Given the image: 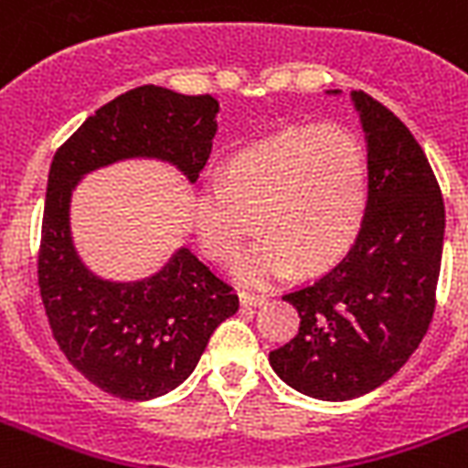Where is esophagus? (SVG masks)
<instances>
[{"instance_id": "obj_1", "label": "esophagus", "mask_w": 468, "mask_h": 468, "mask_svg": "<svg viewBox=\"0 0 468 468\" xmlns=\"http://www.w3.org/2000/svg\"><path fill=\"white\" fill-rule=\"evenodd\" d=\"M267 301H270V299H267L264 293L240 292V303H242V306H264Z\"/></svg>"}]
</instances>
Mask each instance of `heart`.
<instances>
[{"label":"heart","instance_id":"1","mask_svg":"<svg viewBox=\"0 0 468 468\" xmlns=\"http://www.w3.org/2000/svg\"><path fill=\"white\" fill-rule=\"evenodd\" d=\"M367 208V165L345 128H289L235 153L218 182L194 197V228L211 260L228 262L250 233H260L233 264L252 286L277 282L293 264L303 271L335 262L352 245Z\"/></svg>","mask_w":468,"mask_h":468}]
</instances>
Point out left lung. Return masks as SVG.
I'll return each mask as SVG.
<instances>
[{"instance_id": "obj_1", "label": "left lung", "mask_w": 468, "mask_h": 468, "mask_svg": "<svg viewBox=\"0 0 468 468\" xmlns=\"http://www.w3.org/2000/svg\"><path fill=\"white\" fill-rule=\"evenodd\" d=\"M349 99L367 141L362 228L340 262L286 293L301 327L270 352L279 378L318 400L359 399L408 362L435 313L442 264L444 201L428 157L377 99Z\"/></svg>"}]
</instances>
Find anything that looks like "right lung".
I'll return each instance as SVG.
<instances>
[{
    "instance_id": "right-lung-1",
    "label": "right lung",
    "mask_w": 468,
    "mask_h": 468,
    "mask_svg": "<svg viewBox=\"0 0 468 468\" xmlns=\"http://www.w3.org/2000/svg\"><path fill=\"white\" fill-rule=\"evenodd\" d=\"M218 112L211 94L135 87L84 121L48 172L40 299L69 364L116 399L150 400L176 388L240 301L189 248L175 250L145 279L113 282L94 274L72 242V191L94 169L138 157L175 165L194 184L211 155Z\"/></svg>"
}]
</instances>
